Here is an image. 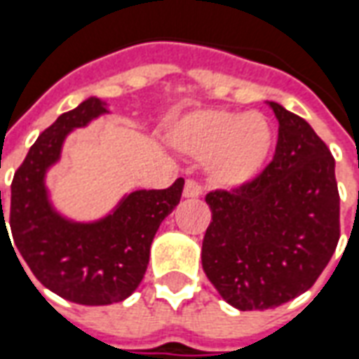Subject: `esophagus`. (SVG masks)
Returning a JSON list of instances; mask_svg holds the SVG:
<instances>
[{
    "instance_id": "obj_1",
    "label": "esophagus",
    "mask_w": 359,
    "mask_h": 359,
    "mask_svg": "<svg viewBox=\"0 0 359 359\" xmlns=\"http://www.w3.org/2000/svg\"><path fill=\"white\" fill-rule=\"evenodd\" d=\"M182 194H184V198H198V196H202V184L196 179H188L184 182Z\"/></svg>"
}]
</instances>
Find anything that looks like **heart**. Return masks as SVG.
Returning a JSON list of instances; mask_svg holds the SVG:
<instances>
[{
  "label": "heart",
  "instance_id": "1",
  "mask_svg": "<svg viewBox=\"0 0 359 359\" xmlns=\"http://www.w3.org/2000/svg\"><path fill=\"white\" fill-rule=\"evenodd\" d=\"M171 144L194 159H205L215 184L236 188L264 169L273 148V130L259 113L203 109L172 128Z\"/></svg>",
  "mask_w": 359,
  "mask_h": 359
}]
</instances>
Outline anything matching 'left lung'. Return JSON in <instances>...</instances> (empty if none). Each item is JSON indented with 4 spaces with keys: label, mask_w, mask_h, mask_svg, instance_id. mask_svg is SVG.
I'll return each instance as SVG.
<instances>
[{
    "label": "left lung",
    "mask_w": 359,
    "mask_h": 359,
    "mask_svg": "<svg viewBox=\"0 0 359 359\" xmlns=\"http://www.w3.org/2000/svg\"><path fill=\"white\" fill-rule=\"evenodd\" d=\"M275 156L233 190H211L202 267L241 311L277 308L313 286L340 238L334 157L316 130L283 105Z\"/></svg>",
    "instance_id": "left-lung-1"
}]
</instances>
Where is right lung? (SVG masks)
<instances>
[{
	"label": "right lung",
	"mask_w": 359,
	"mask_h": 359,
	"mask_svg": "<svg viewBox=\"0 0 359 359\" xmlns=\"http://www.w3.org/2000/svg\"><path fill=\"white\" fill-rule=\"evenodd\" d=\"M105 105L90 97L59 115L15 171L9 211L1 208L0 192V233L7 231V215L13 246L32 275L51 292L82 306L123 302L136 290L148 269L149 246L157 229L180 202L184 188V179H177L165 190H136L113 215L90 225L65 221L51 210L43 187L46 169L57 161L67 133L105 113Z\"/></svg>",
	"instance_id": "1"
}]
</instances>
